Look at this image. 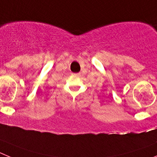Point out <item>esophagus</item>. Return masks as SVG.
I'll return each instance as SVG.
<instances>
[{
	"mask_svg": "<svg viewBox=\"0 0 157 157\" xmlns=\"http://www.w3.org/2000/svg\"><path fill=\"white\" fill-rule=\"evenodd\" d=\"M74 76H75V77H80V73H74Z\"/></svg>",
	"mask_w": 157,
	"mask_h": 157,
	"instance_id": "esophagus-1",
	"label": "esophagus"
}]
</instances>
